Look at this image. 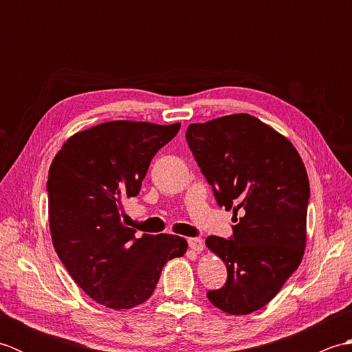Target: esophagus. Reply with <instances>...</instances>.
Wrapping results in <instances>:
<instances>
[{"instance_id":"esophagus-1","label":"esophagus","mask_w":352,"mask_h":352,"mask_svg":"<svg viewBox=\"0 0 352 352\" xmlns=\"http://www.w3.org/2000/svg\"><path fill=\"white\" fill-rule=\"evenodd\" d=\"M188 243H189V248L197 251V252H201L204 250V242H203V239H199V237H189Z\"/></svg>"}]
</instances>
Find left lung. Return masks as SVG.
<instances>
[{
  "instance_id": "obj_1",
  "label": "left lung",
  "mask_w": 352,
  "mask_h": 352,
  "mask_svg": "<svg viewBox=\"0 0 352 352\" xmlns=\"http://www.w3.org/2000/svg\"><path fill=\"white\" fill-rule=\"evenodd\" d=\"M186 140L216 203L233 210V236L206 245L227 266V281L207 292L228 315H250L278 294L305 248L310 186L300 154L248 113L190 124Z\"/></svg>"
}]
</instances>
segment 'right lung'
Wrapping results in <instances>:
<instances>
[{
	"label": "right lung",
	"instance_id": "add662e5",
	"mask_svg": "<svg viewBox=\"0 0 352 352\" xmlns=\"http://www.w3.org/2000/svg\"><path fill=\"white\" fill-rule=\"evenodd\" d=\"M182 124L111 121L76 133L48 172L50 230L58 258L86 294L109 309H133L153 295L163 266L186 239L142 234L121 221L149 162Z\"/></svg>",
	"mask_w": 352,
	"mask_h": 352
}]
</instances>
